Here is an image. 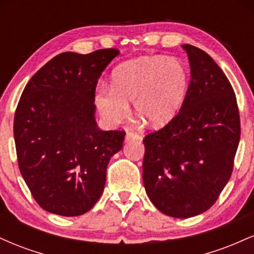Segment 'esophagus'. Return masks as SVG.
<instances>
[{
  "label": "esophagus",
  "instance_id": "obj_1",
  "mask_svg": "<svg viewBox=\"0 0 254 254\" xmlns=\"http://www.w3.org/2000/svg\"><path fill=\"white\" fill-rule=\"evenodd\" d=\"M142 136L138 133L133 132V131H127V135H125V141H131V139H141Z\"/></svg>",
  "mask_w": 254,
  "mask_h": 254
}]
</instances>
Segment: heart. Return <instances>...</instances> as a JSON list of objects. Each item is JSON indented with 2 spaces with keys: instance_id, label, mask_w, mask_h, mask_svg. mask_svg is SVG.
<instances>
[{
  "instance_id": "b5f03b06",
  "label": "heart",
  "mask_w": 254,
  "mask_h": 254,
  "mask_svg": "<svg viewBox=\"0 0 254 254\" xmlns=\"http://www.w3.org/2000/svg\"><path fill=\"white\" fill-rule=\"evenodd\" d=\"M189 72L177 58L142 57L113 71L111 87L99 89L94 103L107 124L121 123L133 103L136 115L151 127H164L185 100Z\"/></svg>"
}]
</instances>
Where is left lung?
Here are the masks:
<instances>
[{
    "instance_id": "obj_1",
    "label": "left lung",
    "mask_w": 254,
    "mask_h": 254,
    "mask_svg": "<svg viewBox=\"0 0 254 254\" xmlns=\"http://www.w3.org/2000/svg\"><path fill=\"white\" fill-rule=\"evenodd\" d=\"M182 48L191 81L179 113L144 137L143 184L160 211L189 218L211 208L228 183L240 117L232 84L216 62L190 44Z\"/></svg>"
}]
</instances>
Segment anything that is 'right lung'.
Listing matches in <instances>:
<instances>
[{
	"mask_svg": "<svg viewBox=\"0 0 254 254\" xmlns=\"http://www.w3.org/2000/svg\"><path fill=\"white\" fill-rule=\"evenodd\" d=\"M119 55L103 49L88 55L63 52L26 84L14 117L17 164L44 210L80 216L104 192L111 157L125 132L103 131L95 122V87Z\"/></svg>",
	"mask_w": 254,
	"mask_h": 254,
	"instance_id": "obj_1",
	"label": "right lung"
}]
</instances>
